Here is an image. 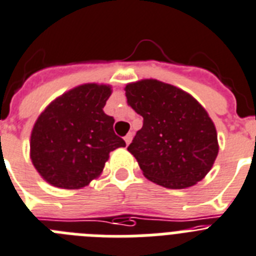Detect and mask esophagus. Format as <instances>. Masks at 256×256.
<instances>
[{
	"label": "esophagus",
	"instance_id": "34e87169",
	"mask_svg": "<svg viewBox=\"0 0 256 256\" xmlns=\"http://www.w3.org/2000/svg\"><path fill=\"white\" fill-rule=\"evenodd\" d=\"M132 138H133V134H132V133H128V134H126V136L124 137V141H126V145H130V141H132Z\"/></svg>",
	"mask_w": 256,
	"mask_h": 256
}]
</instances>
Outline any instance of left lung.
<instances>
[{"mask_svg": "<svg viewBox=\"0 0 256 256\" xmlns=\"http://www.w3.org/2000/svg\"><path fill=\"white\" fill-rule=\"evenodd\" d=\"M126 101L144 118L128 152L148 180L185 189L212 168L219 142L211 118L193 96L155 78L126 85Z\"/></svg>", "mask_w": 256, "mask_h": 256, "instance_id": "obj_1", "label": "left lung"}]
</instances>
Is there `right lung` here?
Returning <instances> with one entry per match:
<instances>
[{
  "mask_svg": "<svg viewBox=\"0 0 256 256\" xmlns=\"http://www.w3.org/2000/svg\"><path fill=\"white\" fill-rule=\"evenodd\" d=\"M112 93L107 84L70 89L37 118L30 156L44 180L60 189H80L102 174L110 152L126 142L114 132L104 107Z\"/></svg>",
  "mask_w": 256,
  "mask_h": 256,
  "instance_id": "1",
  "label": "right lung"
}]
</instances>
